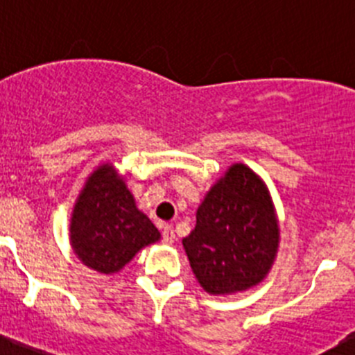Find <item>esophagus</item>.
<instances>
[{"mask_svg":"<svg viewBox=\"0 0 355 355\" xmlns=\"http://www.w3.org/2000/svg\"><path fill=\"white\" fill-rule=\"evenodd\" d=\"M162 240L165 245H171V243H174L175 234H174V229H172L171 225H165V227L162 229Z\"/></svg>","mask_w":355,"mask_h":355,"instance_id":"34e87169","label":"esophagus"}]
</instances>
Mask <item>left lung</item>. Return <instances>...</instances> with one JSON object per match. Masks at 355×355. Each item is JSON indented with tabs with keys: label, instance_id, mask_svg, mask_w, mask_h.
Masks as SVG:
<instances>
[{
	"label": "left lung",
	"instance_id": "8db88e82",
	"mask_svg": "<svg viewBox=\"0 0 355 355\" xmlns=\"http://www.w3.org/2000/svg\"><path fill=\"white\" fill-rule=\"evenodd\" d=\"M183 238L197 283L209 295H234L265 281L277 258L281 227L270 190L245 163L213 183Z\"/></svg>",
	"mask_w": 355,
	"mask_h": 355
}]
</instances>
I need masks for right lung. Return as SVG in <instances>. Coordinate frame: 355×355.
<instances>
[{"mask_svg": "<svg viewBox=\"0 0 355 355\" xmlns=\"http://www.w3.org/2000/svg\"><path fill=\"white\" fill-rule=\"evenodd\" d=\"M159 238L114 163L94 168L74 200L69 222V241L76 258L99 274L112 275Z\"/></svg>", "mask_w": 355, "mask_h": 355, "instance_id": "1", "label": "right lung"}]
</instances>
